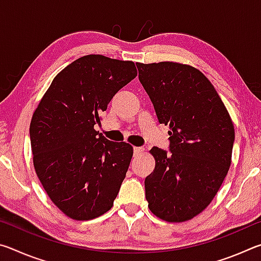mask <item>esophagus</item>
Masks as SVG:
<instances>
[{"label":"esophagus","instance_id":"obj_1","mask_svg":"<svg viewBox=\"0 0 261 261\" xmlns=\"http://www.w3.org/2000/svg\"><path fill=\"white\" fill-rule=\"evenodd\" d=\"M144 152V148L143 147H134V154L135 155H138V154H140V153H143Z\"/></svg>","mask_w":261,"mask_h":261}]
</instances>
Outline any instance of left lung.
Segmentation results:
<instances>
[{
  "instance_id": "1",
  "label": "left lung",
  "mask_w": 261,
  "mask_h": 261,
  "mask_svg": "<svg viewBox=\"0 0 261 261\" xmlns=\"http://www.w3.org/2000/svg\"><path fill=\"white\" fill-rule=\"evenodd\" d=\"M159 122L169 125L170 153L153 147L145 194L154 215L184 222L213 200L231 163L235 129L205 74L176 62L136 63Z\"/></svg>"
}]
</instances>
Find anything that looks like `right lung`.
<instances>
[{"label":"right lung","mask_w":261,"mask_h":261,"mask_svg":"<svg viewBox=\"0 0 261 261\" xmlns=\"http://www.w3.org/2000/svg\"><path fill=\"white\" fill-rule=\"evenodd\" d=\"M137 76L132 61L86 55L53 79L30 125L35 173L51 201L73 220L112 208L134 149L99 134L100 115Z\"/></svg>","instance_id":"add662e5"}]
</instances>
